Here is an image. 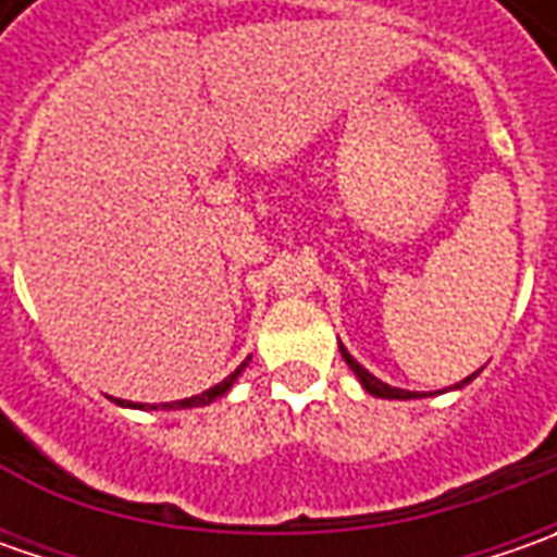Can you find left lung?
Listing matches in <instances>:
<instances>
[{
	"instance_id": "obj_1",
	"label": "left lung",
	"mask_w": 557,
	"mask_h": 557,
	"mask_svg": "<svg viewBox=\"0 0 557 557\" xmlns=\"http://www.w3.org/2000/svg\"><path fill=\"white\" fill-rule=\"evenodd\" d=\"M341 356H344V362H347V366L354 369L356 377L362 381V387H366V391H369V394H372V396H381V399H416V396H418V394H412V391H399V387H391V384L377 381V377L366 372V369H362V366H359V362H356L354 356L347 354L344 347H341ZM471 377H474V374H471ZM471 377H465L461 384H468Z\"/></svg>"
}]
</instances>
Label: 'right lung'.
Instances as JSON below:
<instances>
[{
    "label": "right lung",
    "instance_id": "1",
    "mask_svg": "<svg viewBox=\"0 0 557 557\" xmlns=\"http://www.w3.org/2000/svg\"><path fill=\"white\" fill-rule=\"evenodd\" d=\"M238 372H242V366H238L235 372L228 374V377H223L220 384H213L210 391H203V394H198V396H185V399H176V403H166V406H170V409H191V406H207V403L220 399V396H223L225 391L232 387V381L238 377Z\"/></svg>",
    "mask_w": 557,
    "mask_h": 557
}]
</instances>
